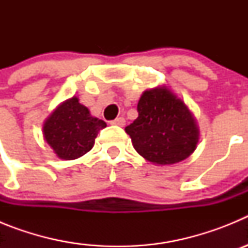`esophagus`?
<instances>
[{
	"mask_svg": "<svg viewBox=\"0 0 248 248\" xmlns=\"http://www.w3.org/2000/svg\"><path fill=\"white\" fill-rule=\"evenodd\" d=\"M111 124L118 126H124L125 125V119H124V118H117V119H114L113 122H111Z\"/></svg>",
	"mask_w": 248,
	"mask_h": 248,
	"instance_id": "34e87169",
	"label": "esophagus"
}]
</instances>
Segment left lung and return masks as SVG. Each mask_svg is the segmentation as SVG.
I'll return each mask as SVG.
<instances>
[{"label": "left lung", "instance_id": "1", "mask_svg": "<svg viewBox=\"0 0 248 248\" xmlns=\"http://www.w3.org/2000/svg\"><path fill=\"white\" fill-rule=\"evenodd\" d=\"M137 119L125 128L135 150L157 165L189 157L199 143L194 115L166 87L145 91L138 103Z\"/></svg>", "mask_w": 248, "mask_h": 248}]
</instances>
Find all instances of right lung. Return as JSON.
Listing matches in <instances>:
<instances>
[{"label":"right lung","mask_w":248,"mask_h":248,"mask_svg":"<svg viewBox=\"0 0 248 248\" xmlns=\"http://www.w3.org/2000/svg\"><path fill=\"white\" fill-rule=\"evenodd\" d=\"M107 126L104 120L92 117L78 98L65 100L50 114L43 125V135L57 156L73 160L88 153L99 130Z\"/></svg>","instance_id":"1"}]
</instances>
